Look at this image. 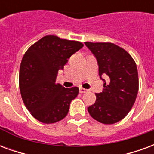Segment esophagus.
Segmentation results:
<instances>
[{
	"label": "esophagus",
	"instance_id": "34e87169",
	"mask_svg": "<svg viewBox=\"0 0 154 154\" xmlns=\"http://www.w3.org/2000/svg\"><path fill=\"white\" fill-rule=\"evenodd\" d=\"M87 89H85V88H82V87H80L79 88V91H80V93H85V92H87Z\"/></svg>",
	"mask_w": 154,
	"mask_h": 154
}]
</instances>
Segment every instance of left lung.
<instances>
[{"mask_svg": "<svg viewBox=\"0 0 154 154\" xmlns=\"http://www.w3.org/2000/svg\"><path fill=\"white\" fill-rule=\"evenodd\" d=\"M85 44L94 54L99 66V76L104 82L102 92L96 93V102L87 108L97 121L111 125L124 119L134 104L139 91L136 63L124 48L112 43ZM108 75V84L102 78Z\"/></svg>", "mask_w": 154, "mask_h": 154, "instance_id": "8db88e82", "label": "left lung"}]
</instances>
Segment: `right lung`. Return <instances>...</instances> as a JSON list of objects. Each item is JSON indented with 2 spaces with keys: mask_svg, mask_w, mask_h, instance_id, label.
Instances as JSON below:
<instances>
[{
  "mask_svg": "<svg viewBox=\"0 0 154 154\" xmlns=\"http://www.w3.org/2000/svg\"><path fill=\"white\" fill-rule=\"evenodd\" d=\"M82 47L78 41L47 35L26 51L20 67V90L25 106L38 121L57 122L68 113L79 88H65L55 82L58 70Z\"/></svg>",
  "mask_w": 154,
  "mask_h": 154,
  "instance_id": "1",
  "label": "right lung"
}]
</instances>
